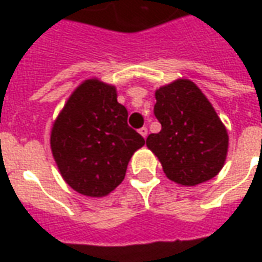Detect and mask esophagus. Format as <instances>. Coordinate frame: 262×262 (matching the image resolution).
Here are the masks:
<instances>
[{"instance_id": "obj_1", "label": "esophagus", "mask_w": 262, "mask_h": 262, "mask_svg": "<svg viewBox=\"0 0 262 262\" xmlns=\"http://www.w3.org/2000/svg\"><path fill=\"white\" fill-rule=\"evenodd\" d=\"M139 133H140V136H143L144 139H146V137H147V135H148L147 127H140V129H139Z\"/></svg>"}]
</instances>
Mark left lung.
<instances>
[{"mask_svg":"<svg viewBox=\"0 0 262 262\" xmlns=\"http://www.w3.org/2000/svg\"><path fill=\"white\" fill-rule=\"evenodd\" d=\"M156 101L161 130L148 135L146 146L165 177L181 187H195L217 176L227 157L229 135L199 86L178 78L156 90Z\"/></svg>","mask_w":262,"mask_h":262,"instance_id":"8db88e82","label":"left lung"}]
</instances>
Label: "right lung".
Here are the masks:
<instances>
[{
  "label": "right lung",
  "mask_w": 262,
  "mask_h": 262,
  "mask_svg": "<svg viewBox=\"0 0 262 262\" xmlns=\"http://www.w3.org/2000/svg\"><path fill=\"white\" fill-rule=\"evenodd\" d=\"M143 146L144 139L127 126L116 86L95 77L71 92L50 132V148L63 180L91 198L112 192Z\"/></svg>",
  "instance_id": "obj_1"
}]
</instances>
